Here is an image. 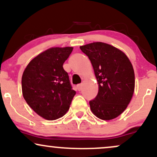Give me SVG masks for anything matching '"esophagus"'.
Masks as SVG:
<instances>
[{
    "label": "esophagus",
    "mask_w": 157,
    "mask_h": 157,
    "mask_svg": "<svg viewBox=\"0 0 157 157\" xmlns=\"http://www.w3.org/2000/svg\"><path fill=\"white\" fill-rule=\"evenodd\" d=\"M82 84H78L77 86V90L78 91H80L81 89H82Z\"/></svg>",
    "instance_id": "1"
}]
</instances>
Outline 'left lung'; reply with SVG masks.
Listing matches in <instances>:
<instances>
[{
	"label": "left lung",
	"instance_id": "left-lung-1",
	"mask_svg": "<svg viewBox=\"0 0 157 157\" xmlns=\"http://www.w3.org/2000/svg\"><path fill=\"white\" fill-rule=\"evenodd\" d=\"M80 48L89 57L98 84L96 98L89 102L91 111L102 120L117 117L134 92V71L130 60L121 50L105 43H91Z\"/></svg>",
	"mask_w": 157,
	"mask_h": 157
}]
</instances>
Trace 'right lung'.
Returning <instances> with one entry per match:
<instances>
[{
    "label": "right lung",
    "instance_id": "obj_1",
    "mask_svg": "<svg viewBox=\"0 0 157 157\" xmlns=\"http://www.w3.org/2000/svg\"><path fill=\"white\" fill-rule=\"evenodd\" d=\"M72 50L73 47L48 48L34 57L23 73V98L45 120L64 116L76 94L63 67Z\"/></svg>",
    "mask_w": 157,
    "mask_h": 157
}]
</instances>
